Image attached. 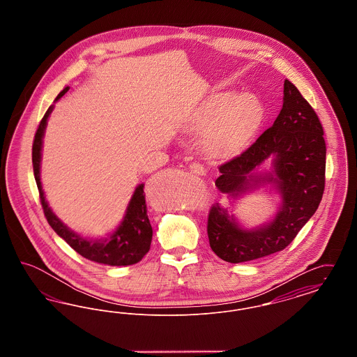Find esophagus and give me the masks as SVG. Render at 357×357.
<instances>
[{"instance_id": "34e87169", "label": "esophagus", "mask_w": 357, "mask_h": 357, "mask_svg": "<svg viewBox=\"0 0 357 357\" xmlns=\"http://www.w3.org/2000/svg\"><path fill=\"white\" fill-rule=\"evenodd\" d=\"M190 170H191V172L197 174V175H204V166H202L199 162H192V163H190Z\"/></svg>"}]
</instances>
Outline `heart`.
Listing matches in <instances>:
<instances>
[{"mask_svg": "<svg viewBox=\"0 0 357 357\" xmlns=\"http://www.w3.org/2000/svg\"><path fill=\"white\" fill-rule=\"evenodd\" d=\"M264 119V105L253 93L223 92L211 96L194 114L188 130L204 132V143L214 155H230L255 135Z\"/></svg>", "mask_w": 357, "mask_h": 357, "instance_id": "obj_1", "label": "heart"}]
</instances>
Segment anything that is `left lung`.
I'll return each mask as SVG.
<instances>
[{"label":"left lung","instance_id":"obj_1","mask_svg":"<svg viewBox=\"0 0 357 357\" xmlns=\"http://www.w3.org/2000/svg\"><path fill=\"white\" fill-rule=\"evenodd\" d=\"M326 147L317 114L297 86L285 80L284 104L272 127L241 155L220 166L215 186L231 204L262 183H271L281 204L271 222L245 229L231 208L214 204L207 220L210 248L231 264L253 261L284 250L316 213L325 187ZM273 171L256 169L269 156Z\"/></svg>","mask_w":357,"mask_h":357}]
</instances>
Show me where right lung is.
I'll return each mask as SVG.
<instances>
[{
	"mask_svg": "<svg viewBox=\"0 0 357 357\" xmlns=\"http://www.w3.org/2000/svg\"><path fill=\"white\" fill-rule=\"evenodd\" d=\"M69 86H66L56 98L57 102L61 96L68 92ZM53 111V105L48 108L44 118L40 121L38 128L34 135L33 147H32V163H33L34 179L40 192V201L45 214V218L51 225L52 229L57 233V236L63 238L69 246L76 250L86 259L104 264L109 266H127L139 262L144 255L149 253L153 239V227L147 215V204L144 195V185L136 187L130 204L127 206L123 221L120 222L116 230L102 239H88L80 237L75 231L68 229L63 222L60 221L56 214L52 211L48 202L45 201V195L40 181V163H41V149H43V137L45 132L47 121Z\"/></svg>",
	"mask_w": 357,
	"mask_h": 357,
	"instance_id": "obj_1",
	"label": "right lung"
}]
</instances>
